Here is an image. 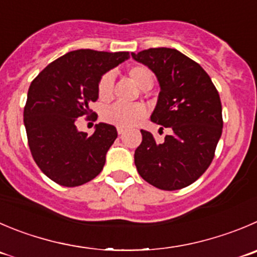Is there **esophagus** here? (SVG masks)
I'll return each mask as SVG.
<instances>
[{
  "label": "esophagus",
  "mask_w": 257,
  "mask_h": 257,
  "mask_svg": "<svg viewBox=\"0 0 257 257\" xmlns=\"http://www.w3.org/2000/svg\"><path fill=\"white\" fill-rule=\"evenodd\" d=\"M117 133H118V135H123L126 133V128L124 127H117Z\"/></svg>",
  "instance_id": "34e87169"
}]
</instances>
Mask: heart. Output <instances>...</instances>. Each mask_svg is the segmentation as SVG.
Returning <instances> with one entry per match:
<instances>
[{
	"label": "heart",
	"instance_id": "obj_1",
	"mask_svg": "<svg viewBox=\"0 0 257 257\" xmlns=\"http://www.w3.org/2000/svg\"><path fill=\"white\" fill-rule=\"evenodd\" d=\"M128 77L143 89L146 85L153 84V73L144 65H134L127 70ZM97 93L101 101L107 102L112 98L113 93V74L106 73L102 75L97 87ZM146 108L144 104H123L114 103L106 107L102 112V119L117 127H131L145 117Z\"/></svg>",
	"mask_w": 257,
	"mask_h": 257
}]
</instances>
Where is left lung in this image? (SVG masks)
Wrapping results in <instances>:
<instances>
[{"instance_id": "1", "label": "left lung", "mask_w": 257, "mask_h": 257, "mask_svg": "<svg viewBox=\"0 0 257 257\" xmlns=\"http://www.w3.org/2000/svg\"><path fill=\"white\" fill-rule=\"evenodd\" d=\"M158 78L160 93L151 121L170 127L172 134L156 143L141 130L135 165L144 180L163 190L194 183L213 160L222 135V106L209 75L177 49L153 48L131 53Z\"/></svg>"}]
</instances>
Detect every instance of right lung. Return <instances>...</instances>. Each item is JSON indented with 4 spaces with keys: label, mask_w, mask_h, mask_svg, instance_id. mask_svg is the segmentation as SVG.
<instances>
[{
    "label": "right lung",
    "mask_w": 257,
    "mask_h": 257,
    "mask_svg": "<svg viewBox=\"0 0 257 257\" xmlns=\"http://www.w3.org/2000/svg\"><path fill=\"white\" fill-rule=\"evenodd\" d=\"M130 58L127 51L79 49L58 58L31 82L24 109L29 148L41 172L63 187L96 178L117 138L116 127L99 122L93 135L80 133L77 121L98 99L104 73Z\"/></svg>",
    "instance_id": "add662e5"
}]
</instances>
